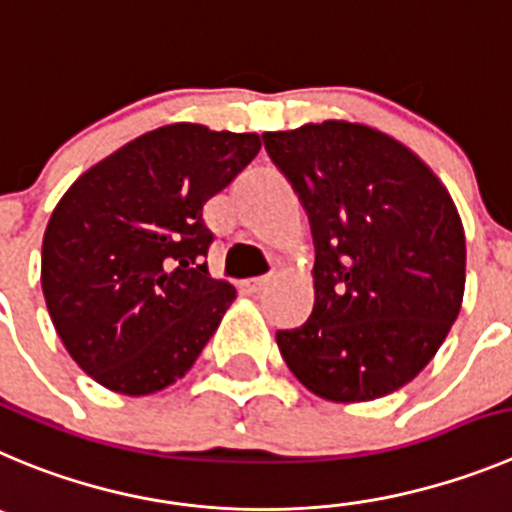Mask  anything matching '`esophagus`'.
Returning a JSON list of instances; mask_svg holds the SVG:
<instances>
[{
  "label": "esophagus",
  "mask_w": 512,
  "mask_h": 512,
  "mask_svg": "<svg viewBox=\"0 0 512 512\" xmlns=\"http://www.w3.org/2000/svg\"><path fill=\"white\" fill-rule=\"evenodd\" d=\"M272 283H275V278H272V275H262V278L247 280V288H250L252 293H262V290L270 288Z\"/></svg>",
  "instance_id": "1"
}]
</instances>
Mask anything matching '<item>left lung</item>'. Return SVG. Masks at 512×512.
Wrapping results in <instances>:
<instances>
[{"instance_id":"8db88e82","label":"left lung","mask_w":512,"mask_h":512,"mask_svg":"<svg viewBox=\"0 0 512 512\" xmlns=\"http://www.w3.org/2000/svg\"><path fill=\"white\" fill-rule=\"evenodd\" d=\"M315 245L313 313L278 331L295 379L336 404L394 394L434 358L465 295V229L447 186L389 133L323 121L262 133Z\"/></svg>"}]
</instances>
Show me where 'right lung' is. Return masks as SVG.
<instances>
[{"mask_svg":"<svg viewBox=\"0 0 512 512\" xmlns=\"http://www.w3.org/2000/svg\"><path fill=\"white\" fill-rule=\"evenodd\" d=\"M257 133L169 123L73 181L42 240V293L75 364L146 396L194 366L237 298L209 275L202 207L260 151Z\"/></svg>","mask_w":512,"mask_h":512,"instance_id":"obj_1","label":"right lung"}]
</instances>
